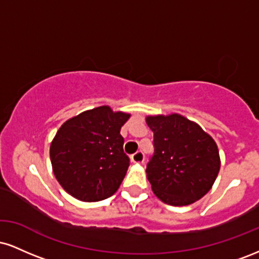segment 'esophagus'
I'll return each mask as SVG.
<instances>
[{"instance_id": "esophagus-1", "label": "esophagus", "mask_w": 259, "mask_h": 259, "mask_svg": "<svg viewBox=\"0 0 259 259\" xmlns=\"http://www.w3.org/2000/svg\"><path fill=\"white\" fill-rule=\"evenodd\" d=\"M144 159H145V156H144V153L141 152V151L134 153L132 156V162L136 163V164H140V163H142V162H144Z\"/></svg>"}]
</instances>
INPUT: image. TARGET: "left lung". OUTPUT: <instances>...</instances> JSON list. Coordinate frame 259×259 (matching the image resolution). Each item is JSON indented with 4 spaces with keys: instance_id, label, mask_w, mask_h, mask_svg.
Segmentation results:
<instances>
[{
    "instance_id": "left-lung-1",
    "label": "left lung",
    "mask_w": 259,
    "mask_h": 259,
    "mask_svg": "<svg viewBox=\"0 0 259 259\" xmlns=\"http://www.w3.org/2000/svg\"><path fill=\"white\" fill-rule=\"evenodd\" d=\"M154 153L146 168L153 194L170 206H189L212 189L221 169L215 141L178 113L147 115Z\"/></svg>"
}]
</instances>
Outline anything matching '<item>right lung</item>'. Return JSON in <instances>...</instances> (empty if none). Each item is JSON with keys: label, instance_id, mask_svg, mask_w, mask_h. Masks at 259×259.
I'll list each match as a JSON object with an SVG mask.
<instances>
[{"label": "right lung", "instance_id": "obj_1", "mask_svg": "<svg viewBox=\"0 0 259 259\" xmlns=\"http://www.w3.org/2000/svg\"><path fill=\"white\" fill-rule=\"evenodd\" d=\"M130 113L109 106L89 109L62 124L50 146L52 170L61 186L82 202L111 197L129 168L120 129Z\"/></svg>", "mask_w": 259, "mask_h": 259}]
</instances>
